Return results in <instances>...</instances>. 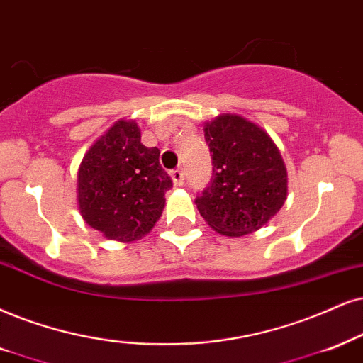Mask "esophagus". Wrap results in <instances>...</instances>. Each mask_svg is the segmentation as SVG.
I'll list each match as a JSON object with an SVG mask.
<instances>
[{"mask_svg":"<svg viewBox=\"0 0 363 363\" xmlns=\"http://www.w3.org/2000/svg\"><path fill=\"white\" fill-rule=\"evenodd\" d=\"M171 177L176 186L184 184V171H182V169H174V171L171 172Z\"/></svg>","mask_w":363,"mask_h":363,"instance_id":"1","label":"esophagus"}]
</instances>
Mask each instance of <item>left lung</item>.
<instances>
[{
    "label": "left lung",
    "mask_w": 363,
    "mask_h": 363,
    "mask_svg": "<svg viewBox=\"0 0 363 363\" xmlns=\"http://www.w3.org/2000/svg\"><path fill=\"white\" fill-rule=\"evenodd\" d=\"M213 177L197 209L214 231L242 236L263 228L281 209L288 174L281 154L263 128L224 113L204 125Z\"/></svg>",
    "instance_id": "obj_1"
}]
</instances>
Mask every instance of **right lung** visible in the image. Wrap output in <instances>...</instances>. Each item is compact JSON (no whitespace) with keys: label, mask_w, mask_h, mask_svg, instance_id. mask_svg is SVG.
Wrapping results in <instances>:
<instances>
[{"label":"right lung","mask_w":363,"mask_h":363,"mask_svg":"<svg viewBox=\"0 0 363 363\" xmlns=\"http://www.w3.org/2000/svg\"><path fill=\"white\" fill-rule=\"evenodd\" d=\"M160 150L140 142L134 121H118L84 155L77 197L85 223L105 238L135 241L162 216L171 176L159 164Z\"/></svg>","instance_id":"obj_1"}]
</instances>
